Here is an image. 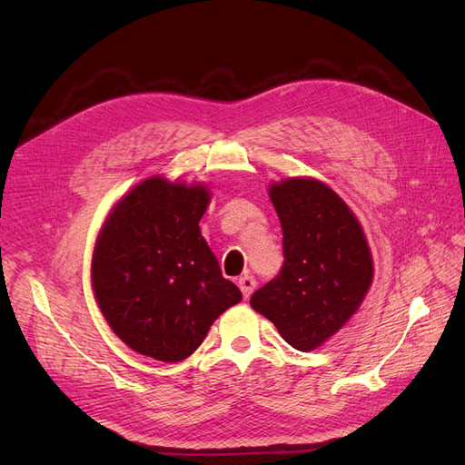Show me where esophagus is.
Returning <instances> with one entry per match:
<instances>
[{
    "label": "esophagus",
    "instance_id": "obj_1",
    "mask_svg": "<svg viewBox=\"0 0 465 465\" xmlns=\"http://www.w3.org/2000/svg\"><path fill=\"white\" fill-rule=\"evenodd\" d=\"M238 287H241V291H242V297L250 299V294L256 289V279L252 275H244L238 279Z\"/></svg>",
    "mask_w": 465,
    "mask_h": 465
}]
</instances>
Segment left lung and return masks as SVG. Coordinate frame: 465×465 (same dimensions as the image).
Wrapping results in <instances>:
<instances>
[{"label":"left lung","instance_id":"8db88e82","mask_svg":"<svg viewBox=\"0 0 465 465\" xmlns=\"http://www.w3.org/2000/svg\"><path fill=\"white\" fill-rule=\"evenodd\" d=\"M270 200L283 229L285 263L250 306L299 351H314L357 314L374 279V262L357 215L326 182H272Z\"/></svg>","mask_w":465,"mask_h":465}]
</instances>
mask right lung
<instances>
[{"label": "right lung", "mask_w": 465, "mask_h": 465, "mask_svg": "<svg viewBox=\"0 0 465 465\" xmlns=\"http://www.w3.org/2000/svg\"><path fill=\"white\" fill-rule=\"evenodd\" d=\"M203 182L149 176L112 205L98 231L91 287L104 320L139 355L188 359L242 292L221 273L200 231Z\"/></svg>", "instance_id": "1"}]
</instances>
